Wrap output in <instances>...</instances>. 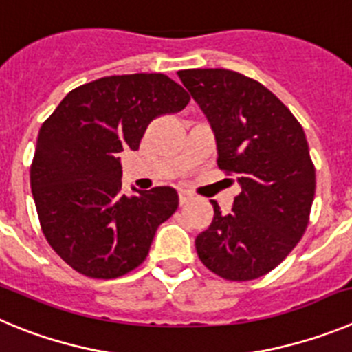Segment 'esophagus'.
I'll return each mask as SVG.
<instances>
[{
  "instance_id": "esophagus-1",
  "label": "esophagus",
  "mask_w": 352,
  "mask_h": 352,
  "mask_svg": "<svg viewBox=\"0 0 352 352\" xmlns=\"http://www.w3.org/2000/svg\"><path fill=\"white\" fill-rule=\"evenodd\" d=\"M191 198H192V196L189 195L188 191H179V204H180V207H184V205L188 204V201Z\"/></svg>"
}]
</instances>
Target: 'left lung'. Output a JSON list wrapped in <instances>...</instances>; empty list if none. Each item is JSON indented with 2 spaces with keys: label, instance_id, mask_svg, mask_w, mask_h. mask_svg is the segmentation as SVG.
<instances>
[{
  "label": "left lung",
  "instance_id": "obj_1",
  "mask_svg": "<svg viewBox=\"0 0 352 352\" xmlns=\"http://www.w3.org/2000/svg\"><path fill=\"white\" fill-rule=\"evenodd\" d=\"M177 74L214 131L219 168L242 188L230 214L212 201L214 219L196 236V252L228 280L261 277L309 224L316 170L305 133L283 101L245 75L223 68Z\"/></svg>",
  "mask_w": 352,
  "mask_h": 352
}]
</instances>
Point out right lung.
Here are the masks:
<instances>
[{
	"instance_id": "1",
	"label": "right lung",
	"mask_w": 352,
	"mask_h": 352,
	"mask_svg": "<svg viewBox=\"0 0 352 352\" xmlns=\"http://www.w3.org/2000/svg\"><path fill=\"white\" fill-rule=\"evenodd\" d=\"M189 100L163 74L113 75L69 91L43 122L31 191L47 242L69 267L116 278L147 258L179 195L168 186L122 195L119 154L137 151L151 121Z\"/></svg>"
}]
</instances>
